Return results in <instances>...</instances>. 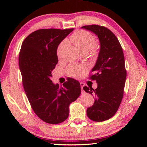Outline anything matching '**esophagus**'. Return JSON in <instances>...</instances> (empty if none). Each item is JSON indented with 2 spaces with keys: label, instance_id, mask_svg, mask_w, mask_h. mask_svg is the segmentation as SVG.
Segmentation results:
<instances>
[{
  "label": "esophagus",
  "instance_id": "obj_1",
  "mask_svg": "<svg viewBox=\"0 0 147 147\" xmlns=\"http://www.w3.org/2000/svg\"><path fill=\"white\" fill-rule=\"evenodd\" d=\"M80 86H81V89H82V93H84L85 92H84V89H83V88L84 86V84L83 82H80Z\"/></svg>",
  "mask_w": 147,
  "mask_h": 147
}]
</instances>
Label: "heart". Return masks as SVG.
<instances>
[{
    "instance_id": "heart-1",
    "label": "heart",
    "mask_w": 147,
    "mask_h": 147,
    "mask_svg": "<svg viewBox=\"0 0 147 147\" xmlns=\"http://www.w3.org/2000/svg\"><path fill=\"white\" fill-rule=\"evenodd\" d=\"M70 41L75 45L81 53H87L93 48L95 43V38L90 32L86 30H78L70 37ZM66 40L61 41L57 48V55L58 58L61 56V51L67 45ZM85 70V67L71 65L69 67L68 71L70 75L79 76Z\"/></svg>"
}]
</instances>
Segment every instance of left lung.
I'll return each instance as SVG.
<instances>
[{
    "label": "left lung",
    "instance_id": "obj_1",
    "mask_svg": "<svg viewBox=\"0 0 147 147\" xmlns=\"http://www.w3.org/2000/svg\"><path fill=\"white\" fill-rule=\"evenodd\" d=\"M82 28L91 31L98 37L100 51L91 71L97 88L84 87L87 93L95 96L93 105L87 109V115L92 121H104L115 115L123 99L126 71L123 49L117 37L106 27L88 25Z\"/></svg>",
    "mask_w": 147,
    "mask_h": 147
}]
</instances>
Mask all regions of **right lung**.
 Listing matches in <instances>:
<instances>
[{
	"instance_id": "1",
	"label": "right lung",
	"mask_w": 147,
	"mask_h": 147,
	"mask_svg": "<svg viewBox=\"0 0 147 147\" xmlns=\"http://www.w3.org/2000/svg\"><path fill=\"white\" fill-rule=\"evenodd\" d=\"M73 30H38L26 37L20 51L19 65L27 98L35 113L49 124L65 121L69 105L81 93L75 79L69 78L63 87L51 79L58 62L57 48Z\"/></svg>"
}]
</instances>
